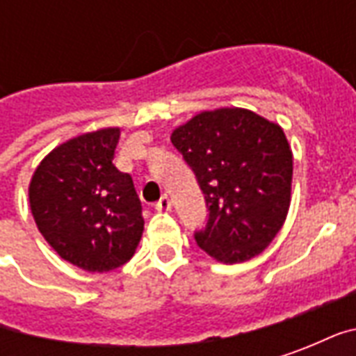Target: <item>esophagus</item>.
Here are the masks:
<instances>
[{
    "label": "esophagus",
    "instance_id": "esophagus-1",
    "mask_svg": "<svg viewBox=\"0 0 356 356\" xmlns=\"http://www.w3.org/2000/svg\"><path fill=\"white\" fill-rule=\"evenodd\" d=\"M156 209H158V211H170L171 209L170 198H168V196H162V198L158 200V204H156Z\"/></svg>",
    "mask_w": 356,
    "mask_h": 356
}]
</instances>
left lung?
<instances>
[{
  "label": "left lung",
  "instance_id": "left-lung-1",
  "mask_svg": "<svg viewBox=\"0 0 356 356\" xmlns=\"http://www.w3.org/2000/svg\"><path fill=\"white\" fill-rule=\"evenodd\" d=\"M171 143L193 168L209 208L198 246L229 265L267 250L291 202L293 156L282 127L252 110L221 106L175 127Z\"/></svg>",
  "mask_w": 356,
  "mask_h": 356
}]
</instances>
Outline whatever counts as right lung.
<instances>
[{
	"mask_svg": "<svg viewBox=\"0 0 356 356\" xmlns=\"http://www.w3.org/2000/svg\"><path fill=\"white\" fill-rule=\"evenodd\" d=\"M120 127L60 143L28 185L38 231L60 259L88 273H108L135 255L145 231L131 177L112 163Z\"/></svg>",
	"mask_w": 356,
	"mask_h": 356,
	"instance_id": "add662e5",
	"label": "right lung"
}]
</instances>
